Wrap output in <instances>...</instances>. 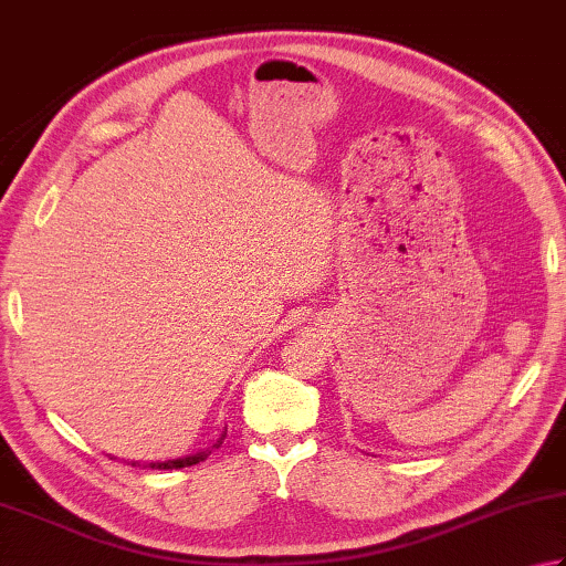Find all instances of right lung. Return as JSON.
Instances as JSON below:
<instances>
[{"label":"right lung","instance_id":"right-lung-1","mask_svg":"<svg viewBox=\"0 0 566 566\" xmlns=\"http://www.w3.org/2000/svg\"><path fill=\"white\" fill-rule=\"evenodd\" d=\"M224 436H228V428H222V433H220V438L214 440V443L210 446V448H202V450H198V453H190V455H185V458H172V460H158V462H143V468H153V470H178V468H190V465H198L200 460H205L210 455V450L212 448H218V446H222V440H224ZM133 468L136 465H140V462H136L133 460L130 462Z\"/></svg>","mask_w":566,"mask_h":566}]
</instances>
